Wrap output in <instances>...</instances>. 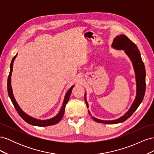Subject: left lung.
<instances>
[{
    "label": "left lung",
    "mask_w": 154,
    "mask_h": 154,
    "mask_svg": "<svg viewBox=\"0 0 154 154\" xmlns=\"http://www.w3.org/2000/svg\"><path fill=\"white\" fill-rule=\"evenodd\" d=\"M112 46L116 49L125 50V52L127 54L130 60H131V61L132 62L134 71L135 72H136L137 82V94L136 99H135L129 110L123 116L118 119L112 121H103L97 119L93 117V116L91 117L92 119H93V120L95 121L96 122L105 124H116L122 123L128 119L134 112L137 110L139 105L141 104L144 98V93H145L146 91L145 68H144V65L141 59L140 52H139L137 45L132 41L130 40L127 36L124 35H120L116 36L114 38ZM85 100L86 101V99ZM85 103L87 104V107L88 108L87 102L85 101ZM88 112L90 114V116H91L89 111H88Z\"/></svg>",
    "instance_id": "8db88e82"
}]
</instances>
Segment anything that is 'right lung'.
<instances>
[{
  "label": "right lung",
  "instance_id": "right-lung-1",
  "mask_svg": "<svg viewBox=\"0 0 154 154\" xmlns=\"http://www.w3.org/2000/svg\"><path fill=\"white\" fill-rule=\"evenodd\" d=\"M16 57H17V55H15V57L13 58L11 65H10V74H9L8 78V92L9 96H10V99L12 101V103H13L14 106H15L16 110L17 111L18 114H19L20 117L27 123H29V124L32 125L38 126V127H48V126L53 125L58 123L63 118L64 112H65V109H66V104L67 103V102L69 101L70 95H71V94L72 88L74 87V85L72 86L71 88H70V89L67 92L66 96H65V98H64V101H63V105L62 106V109H61V110H60L57 116H56L54 118H53L52 119H48V120H38V119H35L33 118H31V117H30V116H29L28 115H27L26 114H25L24 112H23L21 110V109L20 108L19 106H18V105L17 104V101H15V97H14V96L13 95L12 88H11V76L12 71H13V62H14V60H15Z\"/></svg>",
  "mask_w": 154,
  "mask_h": 154
}]
</instances>
